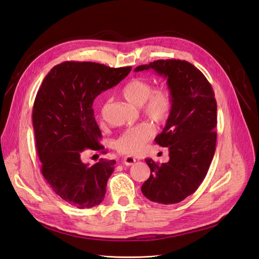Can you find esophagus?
<instances>
[{"label":"esophagus","instance_id":"34e87169","mask_svg":"<svg viewBox=\"0 0 259 259\" xmlns=\"http://www.w3.org/2000/svg\"><path fill=\"white\" fill-rule=\"evenodd\" d=\"M136 162V159L134 157H131V156H126L123 158V163L125 165H133Z\"/></svg>","mask_w":259,"mask_h":259}]
</instances>
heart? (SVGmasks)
Segmentation results:
<instances>
[{
    "mask_svg": "<svg viewBox=\"0 0 259 259\" xmlns=\"http://www.w3.org/2000/svg\"><path fill=\"white\" fill-rule=\"evenodd\" d=\"M122 95L130 103L141 107L142 113L152 122L166 121L172 110V97L166 89H153L148 81L141 78L130 80L122 89ZM155 134L150 123L143 122L125 130L115 141V148L126 155H136Z\"/></svg>",
    "mask_w": 259,
    "mask_h": 259,
    "instance_id": "heart-1",
    "label": "heart"
}]
</instances>
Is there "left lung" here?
I'll return each mask as SVG.
<instances>
[{
  "instance_id": "1",
  "label": "left lung",
  "mask_w": 259,
  "mask_h": 259,
  "mask_svg": "<svg viewBox=\"0 0 259 259\" xmlns=\"http://www.w3.org/2000/svg\"><path fill=\"white\" fill-rule=\"evenodd\" d=\"M153 69L166 78L172 110L155 138L169 148L170 160L157 164L146 159L150 177L142 186L146 198L163 205L178 204L204 181L215 150L217 102L210 83L198 68L181 60H158L134 72Z\"/></svg>"
}]
</instances>
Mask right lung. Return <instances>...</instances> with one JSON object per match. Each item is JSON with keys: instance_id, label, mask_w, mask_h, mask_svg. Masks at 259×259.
Here are the masks:
<instances>
[{"instance_id": "obj_1", "label": "right lung", "mask_w": 259, "mask_h": 259, "mask_svg": "<svg viewBox=\"0 0 259 259\" xmlns=\"http://www.w3.org/2000/svg\"><path fill=\"white\" fill-rule=\"evenodd\" d=\"M132 67H108L93 62H63L39 88L32 110L41 172L52 190L77 208L99 205L106 195L114 160L81 161L86 149L102 151L101 132L93 104L97 96L116 86Z\"/></svg>"}]
</instances>
